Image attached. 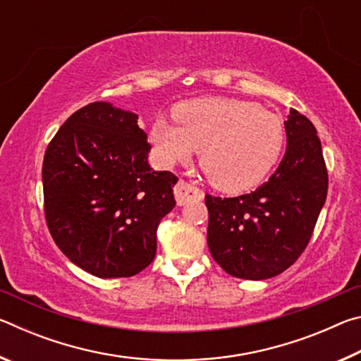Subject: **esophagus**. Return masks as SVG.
<instances>
[{
  "label": "esophagus",
  "instance_id": "1",
  "mask_svg": "<svg viewBox=\"0 0 361 361\" xmlns=\"http://www.w3.org/2000/svg\"><path fill=\"white\" fill-rule=\"evenodd\" d=\"M173 192L176 204L178 205H185L188 202H191V200L204 199V191H200L197 186H194L192 183H188L185 180H180L176 183Z\"/></svg>",
  "mask_w": 361,
  "mask_h": 361
}]
</instances>
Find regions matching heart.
I'll return each instance as SVG.
<instances>
[{"label":"heart","instance_id":"1","mask_svg":"<svg viewBox=\"0 0 361 361\" xmlns=\"http://www.w3.org/2000/svg\"><path fill=\"white\" fill-rule=\"evenodd\" d=\"M173 116L180 127L157 119L149 130L161 161L186 164L200 151V167L221 191L240 192L259 185L282 156V119L255 102L199 99L181 103Z\"/></svg>","mask_w":361,"mask_h":361}]
</instances>
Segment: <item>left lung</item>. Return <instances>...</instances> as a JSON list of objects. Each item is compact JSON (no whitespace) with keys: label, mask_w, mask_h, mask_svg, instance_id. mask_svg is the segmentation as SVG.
Wrapping results in <instances>:
<instances>
[{"label":"left lung","mask_w":361,"mask_h":361,"mask_svg":"<svg viewBox=\"0 0 361 361\" xmlns=\"http://www.w3.org/2000/svg\"><path fill=\"white\" fill-rule=\"evenodd\" d=\"M285 130L282 162L256 191L205 195L207 243L232 277L264 280L286 271L307 247L326 200L328 172L314 124L291 109Z\"/></svg>","instance_id":"left-lung-1"}]
</instances>
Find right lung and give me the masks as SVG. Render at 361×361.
I'll return each mask as SVG.
<instances>
[{
    "label": "right lung",
    "mask_w": 361,
    "mask_h": 361,
    "mask_svg": "<svg viewBox=\"0 0 361 361\" xmlns=\"http://www.w3.org/2000/svg\"><path fill=\"white\" fill-rule=\"evenodd\" d=\"M135 113L94 102L73 113L42 162L44 215L62 253L100 279L132 277L156 256V231L175 207L172 172L148 164Z\"/></svg>",
    "instance_id": "add662e5"
}]
</instances>
